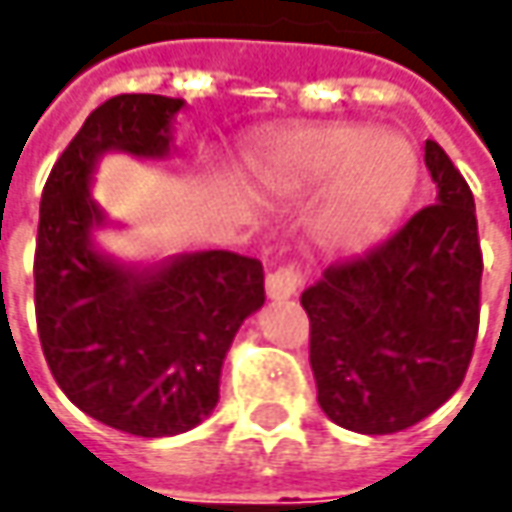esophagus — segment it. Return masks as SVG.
Segmentation results:
<instances>
[{
  "label": "esophagus",
  "mask_w": 512,
  "mask_h": 512,
  "mask_svg": "<svg viewBox=\"0 0 512 512\" xmlns=\"http://www.w3.org/2000/svg\"><path fill=\"white\" fill-rule=\"evenodd\" d=\"M265 287H267V296H270V299H276V302L290 299V296H296V293H299V287H302V273H299V267L296 265L276 267V270H270V273H267Z\"/></svg>",
  "instance_id": "esophagus-1"
}]
</instances>
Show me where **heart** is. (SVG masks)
I'll list each match as a JSON object with an SVG mask.
<instances>
[{"instance_id": "1", "label": "heart", "mask_w": 512, "mask_h": 512, "mask_svg": "<svg viewBox=\"0 0 512 512\" xmlns=\"http://www.w3.org/2000/svg\"><path fill=\"white\" fill-rule=\"evenodd\" d=\"M259 176L285 196L333 182L316 225L319 239L336 250H364L384 239L413 202L419 153L396 130L302 128L267 150Z\"/></svg>"}]
</instances>
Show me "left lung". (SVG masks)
<instances>
[{
    "instance_id": "obj_1",
    "label": "left lung",
    "mask_w": 512,
    "mask_h": 512,
    "mask_svg": "<svg viewBox=\"0 0 512 512\" xmlns=\"http://www.w3.org/2000/svg\"><path fill=\"white\" fill-rule=\"evenodd\" d=\"M436 205L302 293L319 407L339 427L384 436L439 410L464 382L479 333L482 247L464 176L427 139Z\"/></svg>"
}]
</instances>
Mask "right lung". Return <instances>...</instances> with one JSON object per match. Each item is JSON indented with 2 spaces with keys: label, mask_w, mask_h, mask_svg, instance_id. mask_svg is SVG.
Listing matches in <instances>:
<instances>
[{
  "label": "right lung",
  "mask_w": 512,
  "mask_h": 512,
  "mask_svg": "<svg viewBox=\"0 0 512 512\" xmlns=\"http://www.w3.org/2000/svg\"><path fill=\"white\" fill-rule=\"evenodd\" d=\"M182 108L156 93L99 105L56 159L39 205L33 282L50 373L82 413L145 439L205 422L236 330L265 305L259 259L196 250L128 265L93 242L108 225L90 196L99 159H165Z\"/></svg>",
  "instance_id": "1"
}]
</instances>
